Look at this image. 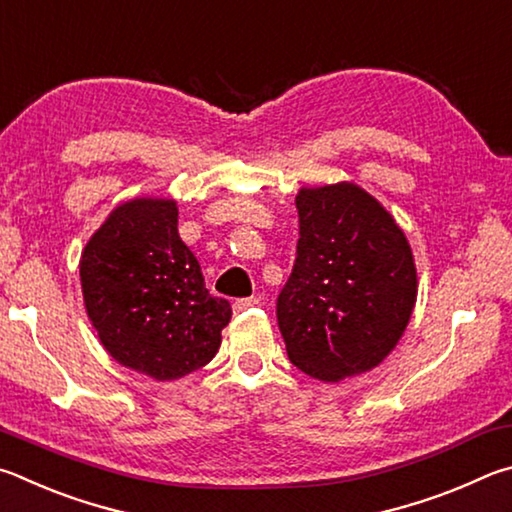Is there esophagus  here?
Here are the masks:
<instances>
[{"mask_svg": "<svg viewBox=\"0 0 512 512\" xmlns=\"http://www.w3.org/2000/svg\"><path fill=\"white\" fill-rule=\"evenodd\" d=\"M258 297H247V299H236L233 301V312H245V310H249V308H254V306H258Z\"/></svg>", "mask_w": 512, "mask_h": 512, "instance_id": "1", "label": "esophagus"}]
</instances>
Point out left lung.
I'll return each mask as SVG.
<instances>
[{"label":"left lung","instance_id":"obj_1","mask_svg":"<svg viewBox=\"0 0 512 512\" xmlns=\"http://www.w3.org/2000/svg\"><path fill=\"white\" fill-rule=\"evenodd\" d=\"M299 242L276 319L290 362L339 382L371 371L405 333L416 265L405 233L355 184L301 188Z\"/></svg>","mask_w":512,"mask_h":512}]
</instances>
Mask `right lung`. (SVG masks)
<instances>
[{
    "mask_svg": "<svg viewBox=\"0 0 512 512\" xmlns=\"http://www.w3.org/2000/svg\"><path fill=\"white\" fill-rule=\"evenodd\" d=\"M80 283L105 351L161 382L209 364L231 319L229 301L211 297L179 238L173 200L114 209L80 256Z\"/></svg>",
    "mask_w": 512,
    "mask_h": 512,
    "instance_id": "right-lung-1",
    "label": "right lung"
}]
</instances>
